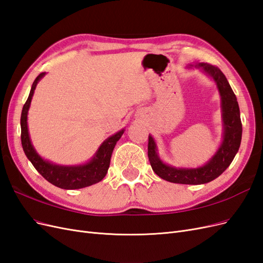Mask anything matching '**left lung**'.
Wrapping results in <instances>:
<instances>
[{
    "instance_id": "1",
    "label": "left lung",
    "mask_w": 263,
    "mask_h": 263,
    "mask_svg": "<svg viewBox=\"0 0 263 263\" xmlns=\"http://www.w3.org/2000/svg\"><path fill=\"white\" fill-rule=\"evenodd\" d=\"M193 67L201 69L217 86L220 95L222 140L216 153L204 165L197 168H179L164 163L161 160L158 154L156 141L149 134L148 158L151 168L161 179L180 184H205L218 178L234 160L239 150L242 135L239 105L224 73L217 67L204 62L195 65L191 63L187 66V68Z\"/></svg>"
}]
</instances>
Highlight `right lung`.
<instances>
[{
  "label": "right lung",
  "mask_w": 263,
  "mask_h": 263,
  "mask_svg": "<svg viewBox=\"0 0 263 263\" xmlns=\"http://www.w3.org/2000/svg\"><path fill=\"white\" fill-rule=\"evenodd\" d=\"M45 74L46 72H43L35 79L33 85H31L29 97L23 106L21 116V139L24 153H25L31 164L35 166V169L47 181L55 186L65 190H76L93 185L95 183L102 181L106 176L114 147L119 138L122 137L125 128L117 132L103 141L94 156L89 161L83 164L61 165L45 160L44 158L38 155L33 144H31L27 125V115L31 99H33L37 83L42 80V78H44Z\"/></svg>",
  "instance_id": "1"
}]
</instances>
